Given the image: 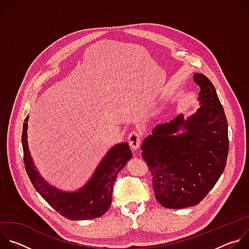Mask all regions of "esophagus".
Returning a JSON list of instances; mask_svg holds the SVG:
<instances>
[{"instance_id": "obj_1", "label": "esophagus", "mask_w": 249, "mask_h": 249, "mask_svg": "<svg viewBox=\"0 0 249 249\" xmlns=\"http://www.w3.org/2000/svg\"><path fill=\"white\" fill-rule=\"evenodd\" d=\"M128 141H129V144L130 147L132 148L133 151H136L140 148L141 145V134L137 131H133L129 137H128Z\"/></svg>"}]
</instances>
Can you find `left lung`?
<instances>
[{
	"label": "left lung",
	"instance_id": "1",
	"mask_svg": "<svg viewBox=\"0 0 249 249\" xmlns=\"http://www.w3.org/2000/svg\"><path fill=\"white\" fill-rule=\"evenodd\" d=\"M193 80L200 87V107L158 124L141 146L156 199L168 209L198 205L227 164L228 121L216 89L203 74H194Z\"/></svg>",
	"mask_w": 249,
	"mask_h": 249
}]
</instances>
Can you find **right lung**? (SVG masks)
Segmentation results:
<instances>
[{"label":"right lung","instance_id":"obj_1","mask_svg":"<svg viewBox=\"0 0 249 249\" xmlns=\"http://www.w3.org/2000/svg\"><path fill=\"white\" fill-rule=\"evenodd\" d=\"M24 119L21 135L25 170L34 188L63 217L72 220H90L108 211L117 174L132 158L128 143L114 145L98 163L88 182L75 191H64L47 182L34 164L27 142V121Z\"/></svg>","mask_w":249,"mask_h":249}]
</instances>
